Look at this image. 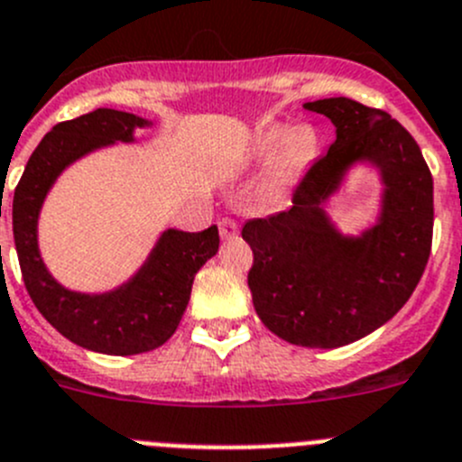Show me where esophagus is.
Returning <instances> with one entry per match:
<instances>
[{"mask_svg":"<svg viewBox=\"0 0 462 462\" xmlns=\"http://www.w3.org/2000/svg\"><path fill=\"white\" fill-rule=\"evenodd\" d=\"M218 232H221L223 239H232V236L239 235V223L230 217L221 218V221H218Z\"/></svg>","mask_w":462,"mask_h":462,"instance_id":"34e87169","label":"esophagus"}]
</instances>
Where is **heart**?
<instances>
[{
	"label": "heart",
	"mask_w": 462,
	"mask_h": 462,
	"mask_svg": "<svg viewBox=\"0 0 462 462\" xmlns=\"http://www.w3.org/2000/svg\"><path fill=\"white\" fill-rule=\"evenodd\" d=\"M280 147L277 153L275 169H273V178L275 180H289L298 171H302L318 153V135L311 126H293L289 133L284 126H271L263 128L254 142V155L266 158L273 151Z\"/></svg>",
	"instance_id": "1"
}]
</instances>
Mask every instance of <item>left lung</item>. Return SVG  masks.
I'll return each instance as SVG.
<instances>
[{"label": "left lung", "mask_w": 462, "mask_h": 462, "mask_svg": "<svg viewBox=\"0 0 462 462\" xmlns=\"http://www.w3.org/2000/svg\"><path fill=\"white\" fill-rule=\"evenodd\" d=\"M336 142L293 189V208L250 218L248 286L263 325L302 347H340L391 320L413 295L433 239V178L418 142L388 112L345 97L304 103ZM383 171L384 212L359 240L340 237L321 203L355 162Z\"/></svg>", "instance_id": "left-lung-1"}]
</instances>
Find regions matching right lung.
I'll return each instance as SVG.
<instances>
[{
    "label": "right lung",
    "instance_id": "1",
    "mask_svg": "<svg viewBox=\"0 0 462 462\" xmlns=\"http://www.w3.org/2000/svg\"><path fill=\"white\" fill-rule=\"evenodd\" d=\"M146 124L110 107L56 124L31 153L13 196V236L31 300L65 338L101 355H140L167 343L180 325L196 273L218 250L217 226L203 232L167 230L142 271L122 289L103 295L71 293L44 268L35 226L58 173L92 149L131 142L133 131Z\"/></svg>",
    "mask_w": 462,
    "mask_h": 462
}]
</instances>
